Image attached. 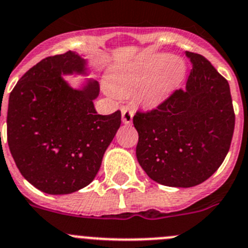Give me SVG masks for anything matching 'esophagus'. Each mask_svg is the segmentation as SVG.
Instances as JSON below:
<instances>
[{
	"instance_id": "1",
	"label": "esophagus",
	"mask_w": 248,
	"mask_h": 248,
	"mask_svg": "<svg viewBox=\"0 0 248 248\" xmlns=\"http://www.w3.org/2000/svg\"><path fill=\"white\" fill-rule=\"evenodd\" d=\"M121 114H122V122L124 124H131L132 120H133V110L129 107H122L121 108Z\"/></svg>"
}]
</instances>
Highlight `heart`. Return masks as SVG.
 <instances>
[{
  "mask_svg": "<svg viewBox=\"0 0 248 248\" xmlns=\"http://www.w3.org/2000/svg\"><path fill=\"white\" fill-rule=\"evenodd\" d=\"M185 62L175 55L151 54L126 66L112 69L108 86L117 94L134 93L138 104L155 108L165 102L184 81Z\"/></svg>",
  "mask_w": 248,
  "mask_h": 248,
  "instance_id": "obj_1",
  "label": "heart"
}]
</instances>
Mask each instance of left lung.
Listing matches in <instances>:
<instances>
[{"label":"left lung","instance_id":"8db88e82","mask_svg":"<svg viewBox=\"0 0 248 248\" xmlns=\"http://www.w3.org/2000/svg\"><path fill=\"white\" fill-rule=\"evenodd\" d=\"M185 54L193 64L185 88L133 117L139 165L156 183L175 188L201 184L219 168L235 127L228 81L205 57Z\"/></svg>","mask_w":248,"mask_h":248}]
</instances>
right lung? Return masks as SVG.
<instances>
[{"mask_svg":"<svg viewBox=\"0 0 248 248\" xmlns=\"http://www.w3.org/2000/svg\"><path fill=\"white\" fill-rule=\"evenodd\" d=\"M86 74V60L69 52L42 59L9 94L7 140L16 167L38 190L71 194L94 179L121 126V111L98 115L99 83L70 87L63 75Z\"/></svg>","mask_w":248,"mask_h":248,"instance_id":"1","label":"right lung"}]
</instances>
